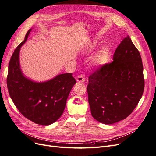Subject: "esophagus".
I'll return each mask as SVG.
<instances>
[{
    "label": "esophagus",
    "instance_id": "1",
    "mask_svg": "<svg viewBox=\"0 0 156 156\" xmlns=\"http://www.w3.org/2000/svg\"><path fill=\"white\" fill-rule=\"evenodd\" d=\"M77 80L79 82H84L85 76L84 74H80L77 77Z\"/></svg>",
    "mask_w": 156,
    "mask_h": 156
}]
</instances>
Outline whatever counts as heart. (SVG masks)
I'll return each mask as SVG.
<instances>
[{
	"label": "heart",
	"mask_w": 156,
	"mask_h": 156,
	"mask_svg": "<svg viewBox=\"0 0 156 156\" xmlns=\"http://www.w3.org/2000/svg\"><path fill=\"white\" fill-rule=\"evenodd\" d=\"M93 47V45L88 46L89 49H91ZM109 58V51L107 47L101 48L97 55L93 58V63L97 66H102L107 63Z\"/></svg>",
	"instance_id": "obj_1"
}]
</instances>
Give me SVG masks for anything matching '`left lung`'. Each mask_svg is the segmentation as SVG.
I'll use <instances>...</instances> for the list:
<instances>
[{"label": "left lung", "instance_id": "1", "mask_svg": "<svg viewBox=\"0 0 156 156\" xmlns=\"http://www.w3.org/2000/svg\"><path fill=\"white\" fill-rule=\"evenodd\" d=\"M113 59L90 75L87 86L91 115L104 124L131 114L145 88L141 55L129 36L118 46Z\"/></svg>", "mask_w": 156, "mask_h": 156}]
</instances>
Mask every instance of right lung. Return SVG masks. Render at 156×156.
<instances>
[{
	"instance_id": "obj_1",
	"label": "right lung",
	"mask_w": 156,
	"mask_h": 156,
	"mask_svg": "<svg viewBox=\"0 0 156 156\" xmlns=\"http://www.w3.org/2000/svg\"><path fill=\"white\" fill-rule=\"evenodd\" d=\"M30 30L27 31L24 40L15 48L10 59L8 89L12 101L23 116L35 123L48 126L57 121L63 114L67 98L76 80L72 73L59 75L41 83L31 81L23 76L19 52Z\"/></svg>"
}]
</instances>
